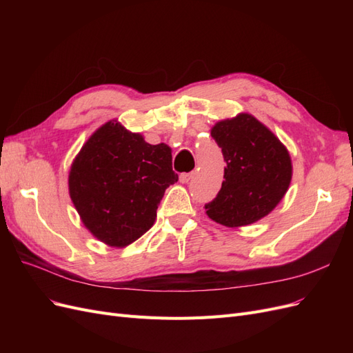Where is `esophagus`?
I'll list each match as a JSON object with an SVG mask.
<instances>
[{"label": "esophagus", "mask_w": 353, "mask_h": 353, "mask_svg": "<svg viewBox=\"0 0 353 353\" xmlns=\"http://www.w3.org/2000/svg\"><path fill=\"white\" fill-rule=\"evenodd\" d=\"M193 172H188V174H181L179 175V181H181V183H183V184H187L188 183V181L191 179V178H193Z\"/></svg>", "instance_id": "obj_1"}]
</instances>
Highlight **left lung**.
Masks as SVG:
<instances>
[{"instance_id":"obj_1","label":"left lung","mask_w":353,"mask_h":353,"mask_svg":"<svg viewBox=\"0 0 353 353\" xmlns=\"http://www.w3.org/2000/svg\"><path fill=\"white\" fill-rule=\"evenodd\" d=\"M210 135L222 148L227 166L218 196L205 205L208 216L234 228L268 215L292 181L287 148L249 113L218 122Z\"/></svg>"}]
</instances>
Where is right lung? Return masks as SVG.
Returning <instances> with one entry per match:
<instances>
[{"label":"right lung","mask_w":353,"mask_h":353,"mask_svg":"<svg viewBox=\"0 0 353 353\" xmlns=\"http://www.w3.org/2000/svg\"><path fill=\"white\" fill-rule=\"evenodd\" d=\"M176 181L169 145L148 144L110 121L74 157L69 194L94 237L125 248L153 227L165 190Z\"/></svg>","instance_id":"right-lung-1"}]
</instances>
